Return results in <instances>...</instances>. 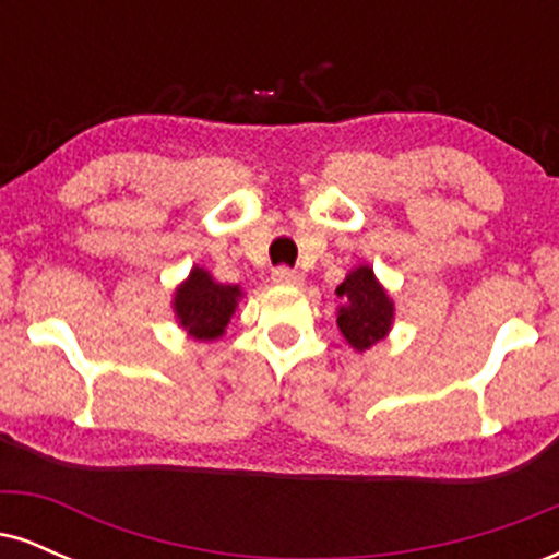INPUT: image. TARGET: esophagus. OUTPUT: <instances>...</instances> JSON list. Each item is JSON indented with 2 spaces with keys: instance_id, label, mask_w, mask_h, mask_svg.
<instances>
[{
  "instance_id": "esophagus-1",
  "label": "esophagus",
  "mask_w": 559,
  "mask_h": 559,
  "mask_svg": "<svg viewBox=\"0 0 559 559\" xmlns=\"http://www.w3.org/2000/svg\"><path fill=\"white\" fill-rule=\"evenodd\" d=\"M271 281L278 286H299L305 281V275L299 271H292V267H275Z\"/></svg>"
}]
</instances>
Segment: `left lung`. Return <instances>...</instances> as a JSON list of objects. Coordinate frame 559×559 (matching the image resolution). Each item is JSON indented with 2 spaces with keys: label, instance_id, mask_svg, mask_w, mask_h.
I'll return each instance as SVG.
<instances>
[{
  "label": "left lung",
  "instance_id": "obj_1",
  "mask_svg": "<svg viewBox=\"0 0 559 559\" xmlns=\"http://www.w3.org/2000/svg\"><path fill=\"white\" fill-rule=\"evenodd\" d=\"M336 294L344 299L336 325L352 349L365 352L389 336L394 323V301L389 299L386 288L378 284L373 267H355Z\"/></svg>",
  "mask_w": 559,
  "mask_h": 559
}]
</instances>
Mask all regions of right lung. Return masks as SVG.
I'll return each mask as SVG.
<instances>
[{"label": "right lung", "mask_w": 559, "mask_h": 559, "mask_svg": "<svg viewBox=\"0 0 559 559\" xmlns=\"http://www.w3.org/2000/svg\"><path fill=\"white\" fill-rule=\"evenodd\" d=\"M243 297L239 286L217 284L204 267H191L189 278L176 288L173 312L178 325L197 342H213L223 336L230 316Z\"/></svg>", "instance_id": "right-lung-1"}]
</instances>
